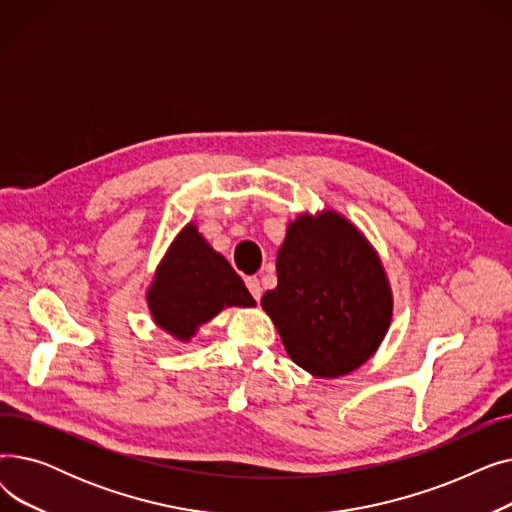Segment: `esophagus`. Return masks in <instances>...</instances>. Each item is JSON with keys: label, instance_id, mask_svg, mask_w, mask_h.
Here are the masks:
<instances>
[{"label": "esophagus", "instance_id": "34e87169", "mask_svg": "<svg viewBox=\"0 0 512 512\" xmlns=\"http://www.w3.org/2000/svg\"><path fill=\"white\" fill-rule=\"evenodd\" d=\"M245 284H247L249 292L253 294V299L259 301V299H261V284H259V280H257L255 276H249V278L245 280Z\"/></svg>", "mask_w": 512, "mask_h": 512}]
</instances>
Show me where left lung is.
<instances>
[{"instance_id": "left-lung-1", "label": "left lung", "mask_w": 512, "mask_h": 512, "mask_svg": "<svg viewBox=\"0 0 512 512\" xmlns=\"http://www.w3.org/2000/svg\"><path fill=\"white\" fill-rule=\"evenodd\" d=\"M276 274L261 307L299 367L340 378L378 351L392 321V290L380 255L344 215L324 209L290 222Z\"/></svg>"}]
</instances>
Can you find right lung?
<instances>
[{"instance_id": "right-lung-1", "label": "right lung", "mask_w": 512, "mask_h": 512, "mask_svg": "<svg viewBox=\"0 0 512 512\" xmlns=\"http://www.w3.org/2000/svg\"><path fill=\"white\" fill-rule=\"evenodd\" d=\"M155 324L180 342L226 307H255L245 282L213 251L195 224H186L157 265L147 290Z\"/></svg>"}]
</instances>
